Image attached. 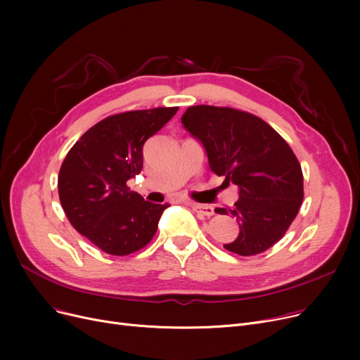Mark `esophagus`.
Masks as SVG:
<instances>
[{"label":"esophagus","instance_id":"1","mask_svg":"<svg viewBox=\"0 0 360 360\" xmlns=\"http://www.w3.org/2000/svg\"><path fill=\"white\" fill-rule=\"evenodd\" d=\"M190 204L191 207H193V210L195 212V213H200V214H202V216H213L214 214V209L212 205H209V204H200V202H188Z\"/></svg>","mask_w":360,"mask_h":360}]
</instances>
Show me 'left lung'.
Here are the masks:
<instances>
[{
	"mask_svg": "<svg viewBox=\"0 0 360 360\" xmlns=\"http://www.w3.org/2000/svg\"><path fill=\"white\" fill-rule=\"evenodd\" d=\"M184 128L197 139L213 172L239 188L232 214L239 235L223 247L250 257L285 236L304 200V175L290 146L266 121L233 108L197 105L185 110Z\"/></svg>",
	"mask_w": 360,
	"mask_h": 360,
	"instance_id": "8db88e82",
	"label": "left lung"
}]
</instances>
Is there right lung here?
I'll list each match as a JSON object with an SVG mask.
<instances>
[{
  "mask_svg": "<svg viewBox=\"0 0 360 360\" xmlns=\"http://www.w3.org/2000/svg\"><path fill=\"white\" fill-rule=\"evenodd\" d=\"M178 108L129 110L87 129L65 156L58 194L72 228L103 252L124 257L151 240L169 204L129 191L127 181L143 169V146Z\"/></svg>",
  "mask_w": 360,
  "mask_h": 360,
  "instance_id": "obj_1",
  "label": "right lung"
}]
</instances>
